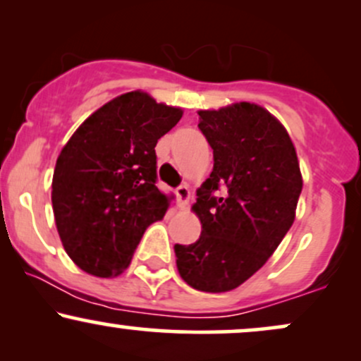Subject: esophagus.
<instances>
[{"label":"esophagus","instance_id":"esophagus-1","mask_svg":"<svg viewBox=\"0 0 361 361\" xmlns=\"http://www.w3.org/2000/svg\"><path fill=\"white\" fill-rule=\"evenodd\" d=\"M176 198H178V205L181 207V209H185L186 205H188V200H190V188L186 185H180L176 188Z\"/></svg>","mask_w":361,"mask_h":361}]
</instances>
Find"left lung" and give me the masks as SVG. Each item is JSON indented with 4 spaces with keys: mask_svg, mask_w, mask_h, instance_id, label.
I'll return each mask as SVG.
<instances>
[{
    "mask_svg": "<svg viewBox=\"0 0 361 361\" xmlns=\"http://www.w3.org/2000/svg\"><path fill=\"white\" fill-rule=\"evenodd\" d=\"M198 117L214 169L192 207L202 234L175 244L176 267L190 287L229 292L267 263L292 227L302 175L288 132L263 106L239 102Z\"/></svg>",
    "mask_w": 361,
    "mask_h": 361,
    "instance_id": "8db88e82",
    "label": "left lung"
}]
</instances>
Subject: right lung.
<instances>
[{"label": "right lung", "instance_id": "1", "mask_svg": "<svg viewBox=\"0 0 361 361\" xmlns=\"http://www.w3.org/2000/svg\"><path fill=\"white\" fill-rule=\"evenodd\" d=\"M183 111L130 91L105 103L62 147L52 178L57 233L74 263L110 279L130 264L169 198L156 186V144Z\"/></svg>", "mask_w": 361, "mask_h": 361}]
</instances>
